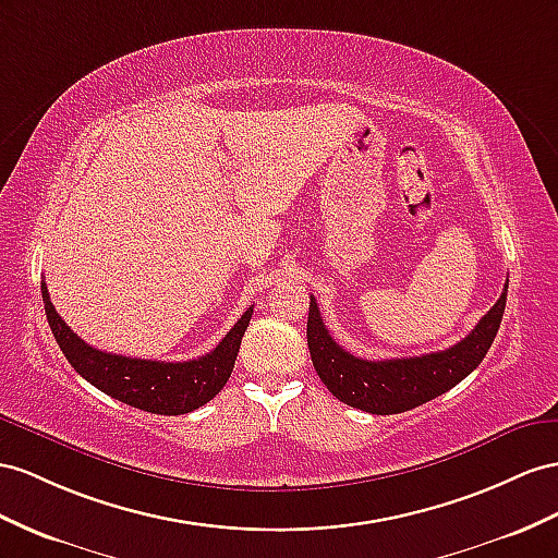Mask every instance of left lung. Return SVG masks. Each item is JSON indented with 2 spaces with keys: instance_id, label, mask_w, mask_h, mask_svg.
<instances>
[{
  "instance_id": "obj_1",
  "label": "left lung",
  "mask_w": 558,
  "mask_h": 558,
  "mask_svg": "<svg viewBox=\"0 0 558 558\" xmlns=\"http://www.w3.org/2000/svg\"><path fill=\"white\" fill-rule=\"evenodd\" d=\"M507 288L509 280L495 306L454 347L391 361L355 359L353 353L341 349L327 332L316 299L311 296L306 339L313 367L341 403L373 412V415H396V412L434 401L436 396L450 391L454 384L474 373L485 359L502 323Z\"/></svg>"
}]
</instances>
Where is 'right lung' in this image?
Here are the masks:
<instances>
[{"label":"right lung","instance_id":"add662e5","mask_svg":"<svg viewBox=\"0 0 558 558\" xmlns=\"http://www.w3.org/2000/svg\"><path fill=\"white\" fill-rule=\"evenodd\" d=\"M41 302H45L49 327L68 363L96 389L112 396L116 401L153 412V415H185V412L209 403L231 377L242 335L252 318V308H247L231 327V332L207 355L183 363H162L130 359V355L106 353L89 347L56 313L47 282H41Z\"/></svg>","mask_w":558,"mask_h":558}]
</instances>
